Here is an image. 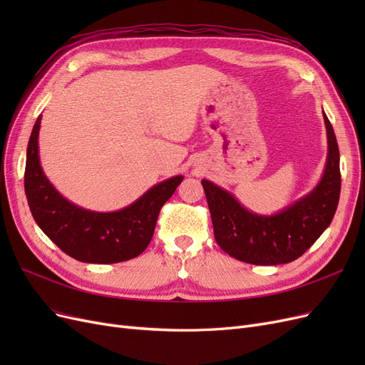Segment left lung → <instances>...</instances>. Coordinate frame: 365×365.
Masks as SVG:
<instances>
[{"label": "left lung", "instance_id": "obj_1", "mask_svg": "<svg viewBox=\"0 0 365 365\" xmlns=\"http://www.w3.org/2000/svg\"><path fill=\"white\" fill-rule=\"evenodd\" d=\"M327 158L322 180L307 195L274 215L254 213L222 187L202 180L217 245L231 257L251 264L289 263L324 233L335 216L339 192V149L323 111Z\"/></svg>", "mask_w": 365, "mask_h": 365}]
</instances>
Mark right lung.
<instances>
[{"label":"right lung","instance_id":"1","mask_svg":"<svg viewBox=\"0 0 365 365\" xmlns=\"http://www.w3.org/2000/svg\"><path fill=\"white\" fill-rule=\"evenodd\" d=\"M36 118L27 146L24 189L38 227L65 254L83 263H117L145 251L153 236L161 207L169 201L182 175L164 180L137 201L115 212H93L68 201L43 173L39 160Z\"/></svg>","mask_w":365,"mask_h":365}]
</instances>
